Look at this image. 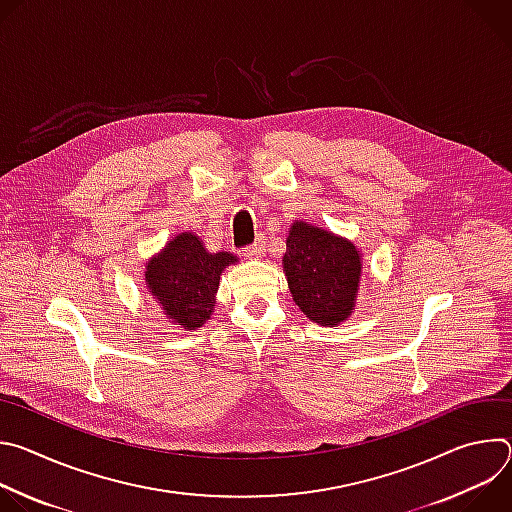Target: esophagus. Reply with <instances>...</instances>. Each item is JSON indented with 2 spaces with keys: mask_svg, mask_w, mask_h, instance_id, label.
<instances>
[{
  "mask_svg": "<svg viewBox=\"0 0 512 512\" xmlns=\"http://www.w3.org/2000/svg\"><path fill=\"white\" fill-rule=\"evenodd\" d=\"M247 259H261L265 255V241L259 239L257 243L245 247V253H243Z\"/></svg>",
  "mask_w": 512,
  "mask_h": 512,
  "instance_id": "esophagus-1",
  "label": "esophagus"
}]
</instances>
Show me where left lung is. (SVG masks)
<instances>
[{
	"label": "left lung",
	"mask_w": 512,
	"mask_h": 512,
	"mask_svg": "<svg viewBox=\"0 0 512 512\" xmlns=\"http://www.w3.org/2000/svg\"><path fill=\"white\" fill-rule=\"evenodd\" d=\"M283 271L296 306L320 326H338L356 304L360 251L322 227L296 221L285 241Z\"/></svg>",
	"instance_id": "obj_1"
}]
</instances>
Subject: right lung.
Instances as JSON below:
<instances>
[{
	"instance_id": "obj_1",
	"label": "right lung",
	"mask_w": 512,
	"mask_h": 512,
	"mask_svg": "<svg viewBox=\"0 0 512 512\" xmlns=\"http://www.w3.org/2000/svg\"><path fill=\"white\" fill-rule=\"evenodd\" d=\"M237 261L229 251L208 253L194 233H180L145 263V285L168 320L196 330L210 320L225 267Z\"/></svg>"
}]
</instances>
